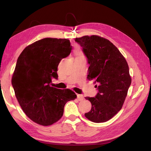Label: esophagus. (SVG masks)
Returning <instances> with one entry per match:
<instances>
[{"mask_svg": "<svg viewBox=\"0 0 151 151\" xmlns=\"http://www.w3.org/2000/svg\"><path fill=\"white\" fill-rule=\"evenodd\" d=\"M77 99L79 101H82V100L84 99V96L82 94H77Z\"/></svg>", "mask_w": 151, "mask_h": 151, "instance_id": "1", "label": "esophagus"}]
</instances>
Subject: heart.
<instances>
[{
  "instance_id": "heart-1",
  "label": "heart",
  "mask_w": 151,
  "mask_h": 151,
  "mask_svg": "<svg viewBox=\"0 0 151 151\" xmlns=\"http://www.w3.org/2000/svg\"><path fill=\"white\" fill-rule=\"evenodd\" d=\"M75 53H76V55L77 56V55H83V53H82V52L81 51V50L79 49H77L76 50L75 52Z\"/></svg>"
}]
</instances>
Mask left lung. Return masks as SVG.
I'll use <instances>...</instances> for the list:
<instances>
[{
	"mask_svg": "<svg viewBox=\"0 0 151 151\" xmlns=\"http://www.w3.org/2000/svg\"><path fill=\"white\" fill-rule=\"evenodd\" d=\"M76 41L83 48L90 64L88 78L95 80L99 92L96 97H85L92 104L84 114L90 121L110 120L122 109L132 79L127 60L110 41L98 35L84 36Z\"/></svg>",
	"mask_w": 151,
	"mask_h": 151,
	"instance_id": "1",
	"label": "left lung"
}]
</instances>
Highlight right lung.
<instances>
[{
  "mask_svg": "<svg viewBox=\"0 0 151 151\" xmlns=\"http://www.w3.org/2000/svg\"><path fill=\"white\" fill-rule=\"evenodd\" d=\"M70 40L45 38L27 46L17 58L12 77L16 97L34 122L51 125L60 119L66 103L77 98L70 89L50 86L58 78V65L70 53Z\"/></svg>",
  "mask_w": 151,
  "mask_h": 151,
  "instance_id": "add662e5",
  "label": "right lung"
}]
</instances>
